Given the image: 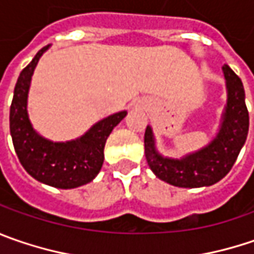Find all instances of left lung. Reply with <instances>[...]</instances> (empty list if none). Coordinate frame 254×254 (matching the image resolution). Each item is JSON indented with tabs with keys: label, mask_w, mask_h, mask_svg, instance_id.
<instances>
[{
	"label": "left lung",
	"mask_w": 254,
	"mask_h": 254,
	"mask_svg": "<svg viewBox=\"0 0 254 254\" xmlns=\"http://www.w3.org/2000/svg\"><path fill=\"white\" fill-rule=\"evenodd\" d=\"M227 102L219 130L206 146L182 158L159 153L152 127L145 130V156L149 168L160 181L178 188H203L222 181L235 165L249 132V112L240 78L223 65Z\"/></svg>",
	"instance_id": "1"
}]
</instances>
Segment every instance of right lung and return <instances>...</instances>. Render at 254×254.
Returning <instances> with one entry per match:
<instances>
[{
  "label": "right lung",
  "mask_w": 254,
  "mask_h": 254,
  "mask_svg": "<svg viewBox=\"0 0 254 254\" xmlns=\"http://www.w3.org/2000/svg\"><path fill=\"white\" fill-rule=\"evenodd\" d=\"M50 47L38 51L18 76L9 108V130L18 159L34 179L58 189H73L96 178L104 163L106 139L127 112L106 116L72 140L54 142L41 136L28 116V92L39 58Z\"/></svg>",
  "instance_id": "right-lung-1"
}]
</instances>
